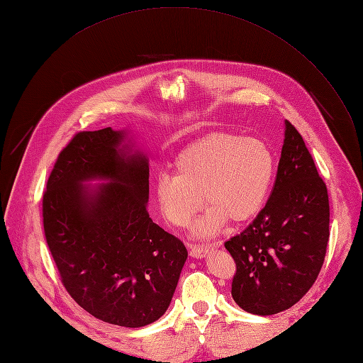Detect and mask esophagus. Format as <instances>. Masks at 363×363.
Listing matches in <instances>:
<instances>
[{"label": "esophagus", "instance_id": "34e87169", "mask_svg": "<svg viewBox=\"0 0 363 363\" xmlns=\"http://www.w3.org/2000/svg\"><path fill=\"white\" fill-rule=\"evenodd\" d=\"M208 247L207 245H199V244H191L189 245V255L196 259H201L208 253Z\"/></svg>", "mask_w": 363, "mask_h": 363}]
</instances>
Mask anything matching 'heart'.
Here are the masks:
<instances>
[{"mask_svg":"<svg viewBox=\"0 0 363 363\" xmlns=\"http://www.w3.org/2000/svg\"><path fill=\"white\" fill-rule=\"evenodd\" d=\"M274 167L272 151L263 141L230 132L211 133L179 152L175 177L156 179V200L166 220L179 228L189 225L204 200L211 203L193 234L212 238L228 219L245 222L260 211Z\"/></svg>","mask_w":363,"mask_h":363,"instance_id":"b5f03b06","label":"heart"}]
</instances>
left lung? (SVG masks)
Returning a JSON list of instances; mask_svg holds the SVG:
<instances>
[{"instance_id": "8db88e82", "label": "left lung", "mask_w": 363, "mask_h": 363, "mask_svg": "<svg viewBox=\"0 0 363 363\" xmlns=\"http://www.w3.org/2000/svg\"><path fill=\"white\" fill-rule=\"evenodd\" d=\"M284 137L271 197L241 234L225 242L237 264L233 298L262 316L290 309L311 290L330 238L327 185L289 121Z\"/></svg>"}]
</instances>
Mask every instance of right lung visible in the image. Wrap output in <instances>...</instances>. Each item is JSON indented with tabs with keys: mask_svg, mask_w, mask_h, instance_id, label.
Segmentation results:
<instances>
[{
	"mask_svg": "<svg viewBox=\"0 0 363 363\" xmlns=\"http://www.w3.org/2000/svg\"><path fill=\"white\" fill-rule=\"evenodd\" d=\"M126 137L111 128L76 133L50 174L43 222L72 298L111 325L140 328L167 311L188 252L151 220L148 159ZM92 179L109 182L83 185Z\"/></svg>",
	"mask_w": 363,
	"mask_h": 363,
	"instance_id": "right-lung-1",
	"label": "right lung"
}]
</instances>
